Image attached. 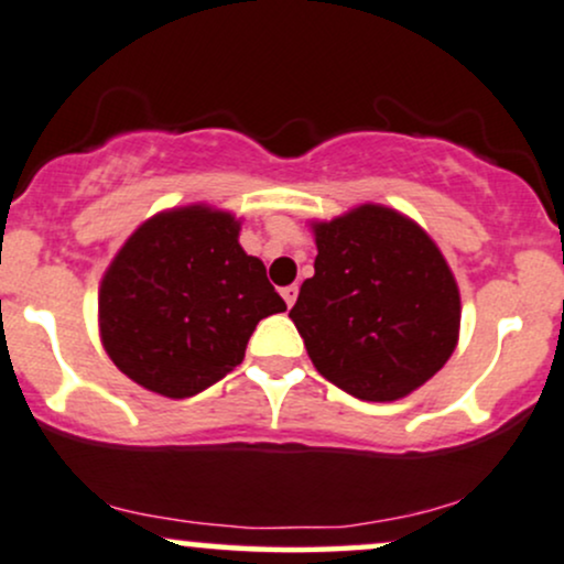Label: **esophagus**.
Here are the masks:
<instances>
[{"instance_id": "1", "label": "esophagus", "mask_w": 564, "mask_h": 564, "mask_svg": "<svg viewBox=\"0 0 564 564\" xmlns=\"http://www.w3.org/2000/svg\"><path fill=\"white\" fill-rule=\"evenodd\" d=\"M296 294H300V286H296V283H291V286L281 289V296H283V302H286V307H294Z\"/></svg>"}]
</instances>
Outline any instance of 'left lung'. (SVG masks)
<instances>
[{
	"mask_svg": "<svg viewBox=\"0 0 564 564\" xmlns=\"http://www.w3.org/2000/svg\"><path fill=\"white\" fill-rule=\"evenodd\" d=\"M315 275L289 318L321 377L371 403L432 379L458 341L456 278L413 219L364 204L315 223Z\"/></svg>",
	"mask_w": 564,
	"mask_h": 564,
	"instance_id": "1",
	"label": "left lung"
}]
</instances>
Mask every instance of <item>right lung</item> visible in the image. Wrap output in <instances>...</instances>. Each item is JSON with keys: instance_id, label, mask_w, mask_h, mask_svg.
I'll return each mask as SVG.
<instances>
[{"instance_id": "add662e5", "label": "right lung", "mask_w": 564, "mask_h": 564, "mask_svg": "<svg viewBox=\"0 0 564 564\" xmlns=\"http://www.w3.org/2000/svg\"><path fill=\"white\" fill-rule=\"evenodd\" d=\"M238 230L230 212L196 204L127 238L97 296L102 347L121 373L164 398H191L241 364L257 323L286 310Z\"/></svg>"}]
</instances>
